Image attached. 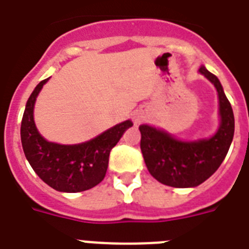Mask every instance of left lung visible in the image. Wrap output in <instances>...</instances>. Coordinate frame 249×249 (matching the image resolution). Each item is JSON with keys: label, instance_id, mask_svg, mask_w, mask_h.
Returning a JSON list of instances; mask_svg holds the SVG:
<instances>
[{"label": "left lung", "instance_id": "1", "mask_svg": "<svg viewBox=\"0 0 249 249\" xmlns=\"http://www.w3.org/2000/svg\"><path fill=\"white\" fill-rule=\"evenodd\" d=\"M198 72L217 91L220 123L207 139L180 140L161 128L141 124V153L149 173L160 183L176 188H192L210 178L223 163L234 136V114L216 76L200 66Z\"/></svg>", "mask_w": 249, "mask_h": 249}]
</instances>
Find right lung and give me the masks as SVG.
<instances>
[{"label":"right lung","instance_id":"add662e5","mask_svg":"<svg viewBox=\"0 0 249 249\" xmlns=\"http://www.w3.org/2000/svg\"><path fill=\"white\" fill-rule=\"evenodd\" d=\"M48 80L40 81L26 102L20 129L25 158L39 178L53 190L67 194L90 190L104 179L110 150L133 123L123 121L85 142H51L39 133L34 122L36 98Z\"/></svg>","mask_w":249,"mask_h":249}]
</instances>
